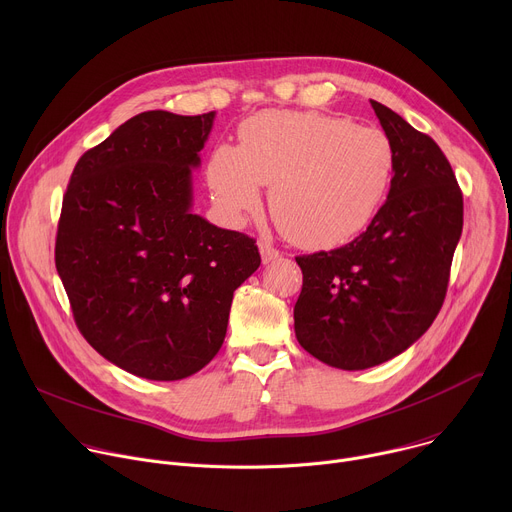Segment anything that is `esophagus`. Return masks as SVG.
I'll use <instances>...</instances> for the list:
<instances>
[{"instance_id":"34e87169","label":"esophagus","mask_w":512,"mask_h":512,"mask_svg":"<svg viewBox=\"0 0 512 512\" xmlns=\"http://www.w3.org/2000/svg\"><path fill=\"white\" fill-rule=\"evenodd\" d=\"M259 251H261V261L267 265V263H273V261H277L279 257H281V253L275 249V247H271L269 243H259Z\"/></svg>"}]
</instances>
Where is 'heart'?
<instances>
[{
  "instance_id": "heart-1",
  "label": "heart",
  "mask_w": 512,
  "mask_h": 512,
  "mask_svg": "<svg viewBox=\"0 0 512 512\" xmlns=\"http://www.w3.org/2000/svg\"><path fill=\"white\" fill-rule=\"evenodd\" d=\"M395 152L377 127L348 119L263 111L239 129L237 145H218L208 160L212 198L231 223L261 204L277 229L306 249H330L373 221L391 186Z\"/></svg>"
}]
</instances>
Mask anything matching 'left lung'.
Here are the masks:
<instances>
[{"mask_svg":"<svg viewBox=\"0 0 512 512\" xmlns=\"http://www.w3.org/2000/svg\"><path fill=\"white\" fill-rule=\"evenodd\" d=\"M371 105L395 152L389 196L352 243L296 257L304 273L296 338L342 371L377 367L427 332L464 225L462 190L440 145L389 107Z\"/></svg>","mask_w":512,"mask_h":512,"instance_id":"1","label":"left lung"}]
</instances>
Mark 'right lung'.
<instances>
[{
    "label": "right lung",
    "instance_id": "obj_1",
    "mask_svg": "<svg viewBox=\"0 0 512 512\" xmlns=\"http://www.w3.org/2000/svg\"><path fill=\"white\" fill-rule=\"evenodd\" d=\"M214 111H145L72 170L56 271L85 340L150 381L186 379L216 356L235 289L261 265L255 241L192 214V170Z\"/></svg>",
    "mask_w": 512,
    "mask_h": 512
}]
</instances>
